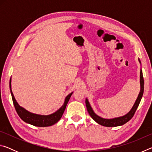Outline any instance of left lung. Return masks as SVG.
Instances as JSON below:
<instances>
[{"label": "left lung", "instance_id": "1", "mask_svg": "<svg viewBox=\"0 0 152 152\" xmlns=\"http://www.w3.org/2000/svg\"><path fill=\"white\" fill-rule=\"evenodd\" d=\"M138 61L140 62V65H141V61L140 59L138 58ZM140 93L138 94V96L136 99L134 104L132 107V109H131L129 111L127 114L125 115H123L121 117H115L112 118V119H105V118H102L101 117L99 116V115H96V113L92 109V107L91 106V104L88 101V100L87 98H86V109L89 115H91V117L98 124L104 126V127H117V126H121L125 124L126 123L128 122L133 117L135 113L137 110L139 104L140 103V101L141 100V98L143 96V91H144V80H143V73H142V69L141 68L140 70Z\"/></svg>", "mask_w": 152, "mask_h": 152}]
</instances>
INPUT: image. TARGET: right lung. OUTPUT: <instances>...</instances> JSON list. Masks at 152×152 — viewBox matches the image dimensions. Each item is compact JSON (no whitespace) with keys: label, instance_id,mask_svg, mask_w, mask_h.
<instances>
[{"label":"right lung","instance_id":"right-lung-1","mask_svg":"<svg viewBox=\"0 0 152 152\" xmlns=\"http://www.w3.org/2000/svg\"><path fill=\"white\" fill-rule=\"evenodd\" d=\"M9 88L12 96V102H13L14 106L15 109H16L17 114L19 115L20 119L23 121L32 125L36 126V127H49V126L54 125L55 123L59 121V120L61 119L64 110L66 109V105L68 104L72 94L73 93L72 92L68 95H67L66 97L65 98V100H64L62 106H61L58 110H56V112L51 113L50 115H44L31 113L29 111H28L27 110L24 109L23 107H20V105L18 104V102H17L16 99H15V98L14 96L13 93H12V92L11 77L9 82Z\"/></svg>","mask_w":152,"mask_h":152}]
</instances>
